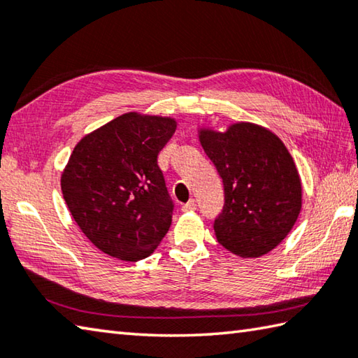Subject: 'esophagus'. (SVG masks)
Here are the masks:
<instances>
[{"mask_svg":"<svg viewBox=\"0 0 358 358\" xmlns=\"http://www.w3.org/2000/svg\"><path fill=\"white\" fill-rule=\"evenodd\" d=\"M182 210L184 212H192V210H196V201L194 199H190L187 202V204L182 206Z\"/></svg>","mask_w":358,"mask_h":358,"instance_id":"esophagus-1","label":"esophagus"}]
</instances>
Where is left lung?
I'll use <instances>...</instances> for the list:
<instances>
[{
  "label": "left lung",
  "mask_w": 358,
  "mask_h": 358,
  "mask_svg": "<svg viewBox=\"0 0 358 358\" xmlns=\"http://www.w3.org/2000/svg\"><path fill=\"white\" fill-rule=\"evenodd\" d=\"M202 150L224 185L215 235L238 257H260L292 231L302 207V184L292 154L274 132L248 121L226 131L201 127Z\"/></svg>",
  "instance_id": "obj_1"
}]
</instances>
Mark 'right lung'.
Instances as JSON below:
<instances>
[{"instance_id":"add662e5","label":"right lung","mask_w":358,"mask_h":358,"mask_svg":"<svg viewBox=\"0 0 358 358\" xmlns=\"http://www.w3.org/2000/svg\"><path fill=\"white\" fill-rule=\"evenodd\" d=\"M171 117L127 112L87 134L60 178L73 220L93 245L138 262L171 226L173 202L157 156L176 131Z\"/></svg>"}]
</instances>
